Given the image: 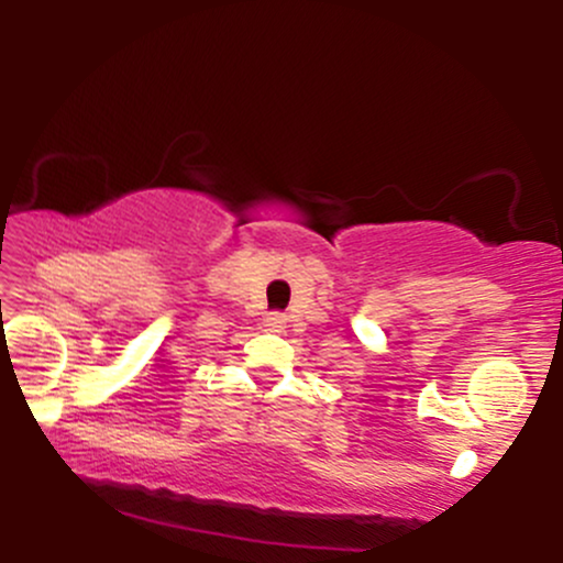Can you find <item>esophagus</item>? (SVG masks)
<instances>
[{
    "label": "esophagus",
    "instance_id": "1",
    "mask_svg": "<svg viewBox=\"0 0 563 563\" xmlns=\"http://www.w3.org/2000/svg\"><path fill=\"white\" fill-rule=\"evenodd\" d=\"M284 322H287V318H284L282 312H268V318H266L268 330H274V333H282Z\"/></svg>",
    "mask_w": 563,
    "mask_h": 563
}]
</instances>
